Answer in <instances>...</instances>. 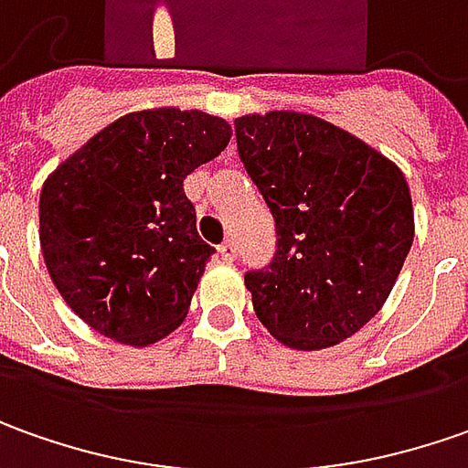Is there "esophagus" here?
I'll use <instances>...</instances> for the list:
<instances>
[{
  "mask_svg": "<svg viewBox=\"0 0 468 468\" xmlns=\"http://www.w3.org/2000/svg\"><path fill=\"white\" fill-rule=\"evenodd\" d=\"M219 256L225 259V261H235V256H238V246H235V240H225L222 246H219Z\"/></svg>",
  "mask_w": 468,
  "mask_h": 468,
  "instance_id": "1",
  "label": "esophagus"
}]
</instances>
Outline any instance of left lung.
<instances>
[{
    "label": "left lung",
    "instance_id": "obj_1",
    "mask_svg": "<svg viewBox=\"0 0 468 468\" xmlns=\"http://www.w3.org/2000/svg\"><path fill=\"white\" fill-rule=\"evenodd\" d=\"M235 142L277 233L269 266L246 271L259 321L295 349L352 336L378 314L411 249L401 170L295 111L235 119Z\"/></svg>",
    "mask_w": 468,
    "mask_h": 468
}]
</instances>
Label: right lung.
I'll return each instance as SVG.
<instances>
[{"label":"right lung","mask_w":468,"mask_h":468,"mask_svg":"<svg viewBox=\"0 0 468 468\" xmlns=\"http://www.w3.org/2000/svg\"><path fill=\"white\" fill-rule=\"evenodd\" d=\"M228 142V122L202 111H139L105 126L46 181L43 261L85 324L144 346L184 321L215 253L197 233L184 178Z\"/></svg>","instance_id":"right-lung-1"}]
</instances>
